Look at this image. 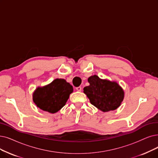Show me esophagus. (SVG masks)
I'll list each match as a JSON object with an SVG mask.
<instances>
[{
  "label": "esophagus",
  "mask_w": 158,
  "mask_h": 158,
  "mask_svg": "<svg viewBox=\"0 0 158 158\" xmlns=\"http://www.w3.org/2000/svg\"><path fill=\"white\" fill-rule=\"evenodd\" d=\"M76 90L78 91H81V87L80 86L76 87Z\"/></svg>",
  "instance_id": "esophagus-1"
}]
</instances>
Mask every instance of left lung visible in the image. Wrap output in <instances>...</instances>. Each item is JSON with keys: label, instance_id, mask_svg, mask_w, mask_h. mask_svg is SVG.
Instances as JSON below:
<instances>
[{"label": "left lung", "instance_id": "left-lung-1", "mask_svg": "<svg viewBox=\"0 0 158 158\" xmlns=\"http://www.w3.org/2000/svg\"><path fill=\"white\" fill-rule=\"evenodd\" d=\"M87 80L89 85L84 88V93L91 104L103 112L115 110L121 106L124 92L116 81L101 79L97 75Z\"/></svg>", "mask_w": 158, "mask_h": 158}]
</instances>
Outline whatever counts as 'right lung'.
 Listing matches in <instances>:
<instances>
[{
  "label": "right lung",
  "mask_w": 158,
  "mask_h": 158,
  "mask_svg": "<svg viewBox=\"0 0 158 158\" xmlns=\"http://www.w3.org/2000/svg\"><path fill=\"white\" fill-rule=\"evenodd\" d=\"M73 92L70 84L64 79L57 78L47 85L37 87L33 94V101L41 110L54 113L65 105Z\"/></svg>",
  "instance_id": "add662e5"
}]
</instances>
